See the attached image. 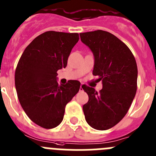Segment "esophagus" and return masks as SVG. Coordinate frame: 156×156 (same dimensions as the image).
Masks as SVG:
<instances>
[{"instance_id":"obj_1","label":"esophagus","mask_w":156,"mask_h":156,"mask_svg":"<svg viewBox=\"0 0 156 156\" xmlns=\"http://www.w3.org/2000/svg\"><path fill=\"white\" fill-rule=\"evenodd\" d=\"M79 91H83V85H81V86H80Z\"/></svg>"}]
</instances>
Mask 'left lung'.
I'll return each mask as SVG.
<instances>
[{"label":"left lung","mask_w":156,"mask_h":156,"mask_svg":"<svg viewBox=\"0 0 156 156\" xmlns=\"http://www.w3.org/2000/svg\"><path fill=\"white\" fill-rule=\"evenodd\" d=\"M94 56L93 75L102 81L99 92L83 85L88 101L83 105L85 120L97 130H107L126 115L137 90L136 61L127 45L114 34L98 30L80 34Z\"/></svg>","instance_id":"left-lung-1"}]
</instances>
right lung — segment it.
<instances>
[{
    "label": "right lung",
    "instance_id": "1",
    "mask_svg": "<svg viewBox=\"0 0 156 156\" xmlns=\"http://www.w3.org/2000/svg\"><path fill=\"white\" fill-rule=\"evenodd\" d=\"M78 40V33L46 31L30 42L19 59L14 75L19 101L29 119L44 129L60 124L65 106L79 91L78 81L59 85L56 80L57 71L67 66Z\"/></svg>",
    "mask_w": 156,
    "mask_h": 156
}]
</instances>
